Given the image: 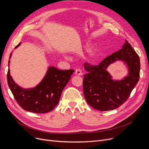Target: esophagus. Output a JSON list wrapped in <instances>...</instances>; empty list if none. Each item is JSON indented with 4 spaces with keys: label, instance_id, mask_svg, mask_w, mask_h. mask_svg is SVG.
<instances>
[{
    "label": "esophagus",
    "instance_id": "34e87169",
    "mask_svg": "<svg viewBox=\"0 0 149 149\" xmlns=\"http://www.w3.org/2000/svg\"><path fill=\"white\" fill-rule=\"evenodd\" d=\"M75 74L77 75H81L82 74V72H81V70L79 68H77L75 69Z\"/></svg>",
    "mask_w": 149,
    "mask_h": 149
}]
</instances>
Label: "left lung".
Returning a JSON list of instances; mask_svg holds the SVG:
<instances>
[{
    "instance_id": "1",
    "label": "left lung",
    "mask_w": 149,
    "mask_h": 149,
    "mask_svg": "<svg viewBox=\"0 0 149 149\" xmlns=\"http://www.w3.org/2000/svg\"><path fill=\"white\" fill-rule=\"evenodd\" d=\"M116 61H123L128 73L121 80L113 79L107 69ZM87 74L83 78V92L87 103L100 111L119 107L128 99L139 81L140 60L126 40L122 48L105 58L98 65L84 63Z\"/></svg>"
}]
</instances>
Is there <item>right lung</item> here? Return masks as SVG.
<instances>
[{
  "label": "right lung",
  "mask_w": 149,
  "mask_h": 149,
  "mask_svg": "<svg viewBox=\"0 0 149 149\" xmlns=\"http://www.w3.org/2000/svg\"><path fill=\"white\" fill-rule=\"evenodd\" d=\"M20 44L19 43L15 49ZM11 56L12 52L8 61L7 81L17 103L24 110L36 113H48L53 110L58 104L61 92L75 72L74 70H60L52 66H49L40 83L34 88L25 89L15 83L10 75Z\"/></svg>",
  "instance_id": "obj_1"
}]
</instances>
